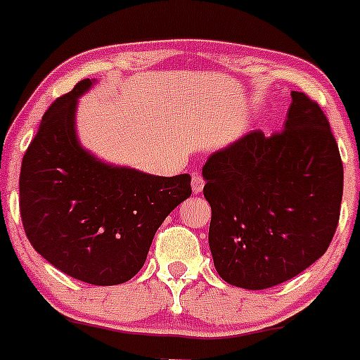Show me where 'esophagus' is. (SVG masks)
Masks as SVG:
<instances>
[{"label":"esophagus","mask_w":360,"mask_h":360,"mask_svg":"<svg viewBox=\"0 0 360 360\" xmlns=\"http://www.w3.org/2000/svg\"><path fill=\"white\" fill-rule=\"evenodd\" d=\"M203 186H205V179L202 177V174L193 172V176H191V190H193V193H202Z\"/></svg>","instance_id":"esophagus-1"}]
</instances>
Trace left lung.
<instances>
[{"instance_id": "obj_1", "label": "left lung", "mask_w": 360, "mask_h": 360, "mask_svg": "<svg viewBox=\"0 0 360 360\" xmlns=\"http://www.w3.org/2000/svg\"><path fill=\"white\" fill-rule=\"evenodd\" d=\"M284 130L245 134L203 165L209 248L224 282L259 291L296 277L331 244L343 163L328 118L291 92Z\"/></svg>"}]
</instances>
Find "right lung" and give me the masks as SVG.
I'll use <instances>...</instances> for the list:
<instances>
[{
  "label": "right lung",
  "mask_w": 360,
  "mask_h": 360,
  "mask_svg": "<svg viewBox=\"0 0 360 360\" xmlns=\"http://www.w3.org/2000/svg\"><path fill=\"white\" fill-rule=\"evenodd\" d=\"M82 79L43 115L20 169V217L31 245L72 278L94 285L130 281L155 233L191 195V177L151 176L97 160L78 143Z\"/></svg>",
  "instance_id": "obj_1"
}]
</instances>
